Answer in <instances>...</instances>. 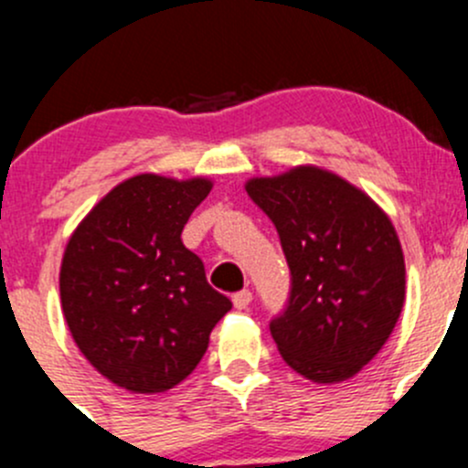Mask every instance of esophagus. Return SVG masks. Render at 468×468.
<instances>
[{"mask_svg": "<svg viewBox=\"0 0 468 468\" xmlns=\"http://www.w3.org/2000/svg\"><path fill=\"white\" fill-rule=\"evenodd\" d=\"M251 301H253V294L249 290H242V292H238V294L233 296V305L238 310H247L249 305H251Z\"/></svg>", "mask_w": 468, "mask_h": 468, "instance_id": "34e87169", "label": "esophagus"}]
</instances>
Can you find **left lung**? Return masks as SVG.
<instances>
[{"label":"left lung","instance_id":"left-lung-1","mask_svg":"<svg viewBox=\"0 0 468 468\" xmlns=\"http://www.w3.org/2000/svg\"><path fill=\"white\" fill-rule=\"evenodd\" d=\"M244 187L276 226L290 264V305L269 325L282 360L317 385L353 378L403 313L405 258L389 215L317 165Z\"/></svg>","mask_w":468,"mask_h":468}]
</instances>
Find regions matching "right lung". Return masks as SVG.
<instances>
[{
  "label": "right lung",
  "mask_w": 468,
  "mask_h": 468,
  "mask_svg": "<svg viewBox=\"0 0 468 468\" xmlns=\"http://www.w3.org/2000/svg\"><path fill=\"white\" fill-rule=\"evenodd\" d=\"M210 190L207 176L138 174L99 199L65 244L58 285L69 335L103 378L131 394L186 380L233 308L181 239Z\"/></svg>",
  "instance_id": "right-lung-1"
}]
</instances>
